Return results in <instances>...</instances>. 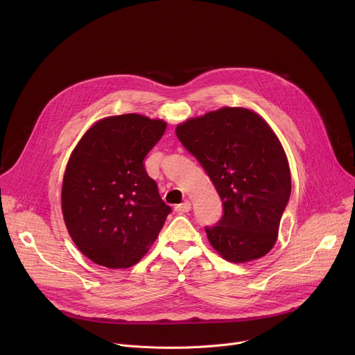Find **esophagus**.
Segmentation results:
<instances>
[{
  "instance_id": "1",
  "label": "esophagus",
  "mask_w": 355,
  "mask_h": 355,
  "mask_svg": "<svg viewBox=\"0 0 355 355\" xmlns=\"http://www.w3.org/2000/svg\"><path fill=\"white\" fill-rule=\"evenodd\" d=\"M174 211H175L177 214H185V212H189V211H191V202H189V200H185V202H182V204L175 205Z\"/></svg>"
}]
</instances>
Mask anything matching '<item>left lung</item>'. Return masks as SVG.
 I'll list each match as a JSON object with an SVG mask.
<instances>
[{
    "instance_id": "1",
    "label": "left lung",
    "mask_w": 355,
    "mask_h": 355,
    "mask_svg": "<svg viewBox=\"0 0 355 355\" xmlns=\"http://www.w3.org/2000/svg\"><path fill=\"white\" fill-rule=\"evenodd\" d=\"M204 167L222 202L223 216L205 232L232 263L257 260L274 247L291 195L285 151L267 122L245 108H220L175 129Z\"/></svg>"
}]
</instances>
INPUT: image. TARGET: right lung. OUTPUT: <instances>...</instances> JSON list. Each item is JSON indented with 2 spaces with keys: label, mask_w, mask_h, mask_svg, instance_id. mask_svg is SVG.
I'll list each match as a JSON object with an SVG mask.
<instances>
[{
  "label": "right lung",
  "mask_w": 355,
  "mask_h": 355,
  "mask_svg": "<svg viewBox=\"0 0 355 355\" xmlns=\"http://www.w3.org/2000/svg\"><path fill=\"white\" fill-rule=\"evenodd\" d=\"M167 123L137 114L98 121L81 137L66 167L63 218L74 244L108 268L135 266L171 212L144 157Z\"/></svg>",
  "instance_id": "1"
}]
</instances>
